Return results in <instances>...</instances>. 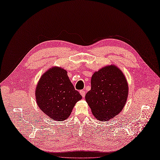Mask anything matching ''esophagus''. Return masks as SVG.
<instances>
[{"instance_id": "1", "label": "esophagus", "mask_w": 160, "mask_h": 160, "mask_svg": "<svg viewBox=\"0 0 160 160\" xmlns=\"http://www.w3.org/2000/svg\"><path fill=\"white\" fill-rule=\"evenodd\" d=\"M79 93L82 95V97H83V98H84V97L85 96V91L84 90H81L79 91Z\"/></svg>"}]
</instances>
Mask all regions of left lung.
<instances>
[{"mask_svg":"<svg viewBox=\"0 0 160 160\" xmlns=\"http://www.w3.org/2000/svg\"><path fill=\"white\" fill-rule=\"evenodd\" d=\"M91 85L85 100L97 119L105 122L122 111L128 99V84L119 68L111 65L95 72Z\"/></svg>","mask_w":160,"mask_h":160,"instance_id":"8db88e82","label":"left lung"}]
</instances>
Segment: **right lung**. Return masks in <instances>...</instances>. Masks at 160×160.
I'll return each instance as SVG.
<instances>
[{"label":"right lung","mask_w":160,"mask_h":160,"mask_svg":"<svg viewBox=\"0 0 160 160\" xmlns=\"http://www.w3.org/2000/svg\"><path fill=\"white\" fill-rule=\"evenodd\" d=\"M35 96L38 108L57 122L68 118L75 103L82 99L69 80L67 72L58 67L50 68L41 76Z\"/></svg>","instance_id":"add662e5"}]
</instances>
